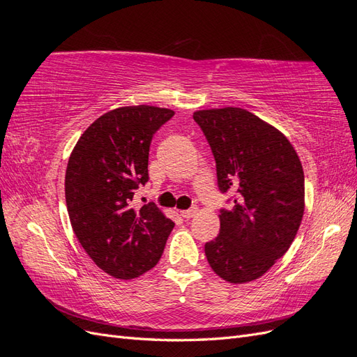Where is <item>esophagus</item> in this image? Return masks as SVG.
Returning <instances> with one entry per match:
<instances>
[{"instance_id": "1", "label": "esophagus", "mask_w": 357, "mask_h": 357, "mask_svg": "<svg viewBox=\"0 0 357 357\" xmlns=\"http://www.w3.org/2000/svg\"><path fill=\"white\" fill-rule=\"evenodd\" d=\"M197 213H198V207H192V208H189V210H183V211H181V215H183V218H185V219H192V218H195Z\"/></svg>"}]
</instances>
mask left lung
Returning a JSON list of instances; mask_svg holds the SVG:
<instances>
[{
    "label": "left lung",
    "instance_id": "obj_1",
    "mask_svg": "<svg viewBox=\"0 0 357 357\" xmlns=\"http://www.w3.org/2000/svg\"><path fill=\"white\" fill-rule=\"evenodd\" d=\"M193 119L211 147L220 192H235L205 256L226 282H252L295 240L305 198L301 160L278 129L238 107L199 110Z\"/></svg>",
    "mask_w": 357,
    "mask_h": 357
}]
</instances>
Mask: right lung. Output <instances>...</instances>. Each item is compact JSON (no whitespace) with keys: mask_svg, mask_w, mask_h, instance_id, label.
Instances as JSON below:
<instances>
[{"mask_svg":"<svg viewBox=\"0 0 357 357\" xmlns=\"http://www.w3.org/2000/svg\"><path fill=\"white\" fill-rule=\"evenodd\" d=\"M174 116L169 109L131 105L107 112L74 146L66 172L73 231L92 261L114 278L152 269L174 222L153 202L132 208L134 190L149 180L153 134Z\"/></svg>","mask_w":357,"mask_h":357,"instance_id":"add662e5","label":"right lung"}]
</instances>
